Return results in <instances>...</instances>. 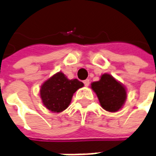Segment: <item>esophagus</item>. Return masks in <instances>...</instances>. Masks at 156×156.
<instances>
[{"label":"esophagus","mask_w":156,"mask_h":156,"mask_svg":"<svg viewBox=\"0 0 156 156\" xmlns=\"http://www.w3.org/2000/svg\"><path fill=\"white\" fill-rule=\"evenodd\" d=\"M83 83H84V85L86 87H88L89 84H90V81H89V79H86V80L83 82Z\"/></svg>","instance_id":"esophagus-1"}]
</instances>
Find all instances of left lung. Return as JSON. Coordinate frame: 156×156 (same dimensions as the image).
Returning a JSON list of instances; mask_svg holds the SVG:
<instances>
[{
  "label": "left lung",
  "instance_id": "obj_1",
  "mask_svg": "<svg viewBox=\"0 0 156 156\" xmlns=\"http://www.w3.org/2000/svg\"><path fill=\"white\" fill-rule=\"evenodd\" d=\"M91 87L97 94L101 107L106 111H119L125 103V87L110 74H102L99 81L91 83Z\"/></svg>",
  "mask_w": 156,
  "mask_h": 156
}]
</instances>
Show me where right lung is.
Instances as JSON below:
<instances>
[{
  "instance_id": "right-lung-1",
  "label": "right lung",
  "mask_w": 156,
  "mask_h": 156,
  "mask_svg": "<svg viewBox=\"0 0 156 156\" xmlns=\"http://www.w3.org/2000/svg\"><path fill=\"white\" fill-rule=\"evenodd\" d=\"M83 85L78 79H68L64 73L59 72L41 86L40 96L42 103L50 111L62 112L69 105L73 93Z\"/></svg>"
}]
</instances>
